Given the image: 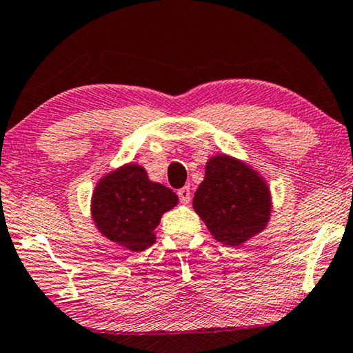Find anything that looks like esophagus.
Segmentation results:
<instances>
[{
	"instance_id": "1",
	"label": "esophagus",
	"mask_w": 353,
	"mask_h": 353,
	"mask_svg": "<svg viewBox=\"0 0 353 353\" xmlns=\"http://www.w3.org/2000/svg\"><path fill=\"white\" fill-rule=\"evenodd\" d=\"M178 197H180L181 203H189L190 201V189L186 186V188H181L180 190H178Z\"/></svg>"
}]
</instances>
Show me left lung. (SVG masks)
<instances>
[{
  "mask_svg": "<svg viewBox=\"0 0 353 353\" xmlns=\"http://www.w3.org/2000/svg\"><path fill=\"white\" fill-rule=\"evenodd\" d=\"M192 206L212 238L239 247L269 223L272 200L268 183L256 170L222 153L208 159Z\"/></svg>",
  "mask_w": 353,
  "mask_h": 353,
  "instance_id": "8db88e82",
  "label": "left lung"
}]
</instances>
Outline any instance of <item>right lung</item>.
I'll use <instances>...</instances> for the list:
<instances>
[{
	"mask_svg": "<svg viewBox=\"0 0 353 353\" xmlns=\"http://www.w3.org/2000/svg\"><path fill=\"white\" fill-rule=\"evenodd\" d=\"M178 197L164 184L150 181L139 164H125L98 180L92 194V219L97 230L130 252L154 244V230Z\"/></svg>",
	"mask_w": 353,
	"mask_h": 353,
	"instance_id": "1",
	"label": "right lung"
}]
</instances>
